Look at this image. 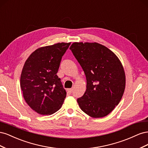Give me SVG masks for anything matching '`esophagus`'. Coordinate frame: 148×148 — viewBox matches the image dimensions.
Instances as JSON below:
<instances>
[{
  "label": "esophagus",
  "instance_id": "1",
  "mask_svg": "<svg viewBox=\"0 0 148 148\" xmlns=\"http://www.w3.org/2000/svg\"><path fill=\"white\" fill-rule=\"evenodd\" d=\"M67 91H68V92H69V93H71L73 91V89L72 88L68 89H67Z\"/></svg>",
  "mask_w": 148,
  "mask_h": 148
}]
</instances>
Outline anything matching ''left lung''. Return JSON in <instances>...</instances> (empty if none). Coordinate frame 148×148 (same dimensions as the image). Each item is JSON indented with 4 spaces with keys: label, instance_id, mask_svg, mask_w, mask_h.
Listing matches in <instances>:
<instances>
[{
    "label": "left lung",
    "instance_id": "obj_1",
    "mask_svg": "<svg viewBox=\"0 0 148 148\" xmlns=\"http://www.w3.org/2000/svg\"><path fill=\"white\" fill-rule=\"evenodd\" d=\"M70 49L82 67L86 90L78 105L93 118L109 114L119 104L125 88V73L117 56L97 42H73Z\"/></svg>",
    "mask_w": 148,
    "mask_h": 148
}]
</instances>
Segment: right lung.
Listing matches in <instances>:
<instances>
[{
	"label": "right lung",
	"mask_w": 148,
	"mask_h": 148,
	"mask_svg": "<svg viewBox=\"0 0 148 148\" xmlns=\"http://www.w3.org/2000/svg\"><path fill=\"white\" fill-rule=\"evenodd\" d=\"M71 42H59L34 51L26 60L20 87L28 105L41 115H51L63 104L66 92L57 73Z\"/></svg>",
	"instance_id": "1"
}]
</instances>
